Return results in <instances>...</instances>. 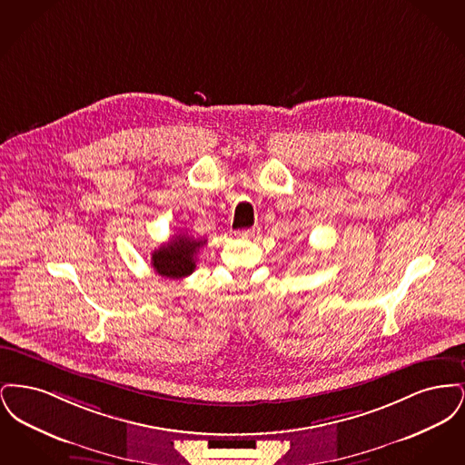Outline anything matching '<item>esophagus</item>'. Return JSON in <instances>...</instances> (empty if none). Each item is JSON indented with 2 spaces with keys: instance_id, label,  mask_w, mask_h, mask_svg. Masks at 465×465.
I'll list each match as a JSON object with an SVG mask.
<instances>
[{
  "instance_id": "obj_1",
  "label": "esophagus",
  "mask_w": 465,
  "mask_h": 465,
  "mask_svg": "<svg viewBox=\"0 0 465 465\" xmlns=\"http://www.w3.org/2000/svg\"><path fill=\"white\" fill-rule=\"evenodd\" d=\"M258 232H260V228H258V226H252V228L239 230V232H237V235H239L241 239H252V237H256V235H258Z\"/></svg>"
}]
</instances>
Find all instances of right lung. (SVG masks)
I'll return each mask as SVG.
<instances>
[{
  "mask_svg": "<svg viewBox=\"0 0 465 465\" xmlns=\"http://www.w3.org/2000/svg\"><path fill=\"white\" fill-rule=\"evenodd\" d=\"M207 241H199L181 232L171 242L160 245L152 254V265L156 273L167 279H183L193 273L200 247Z\"/></svg>",
  "mask_w": 465,
  "mask_h": 465,
  "instance_id": "1",
  "label": "right lung"
}]
</instances>
